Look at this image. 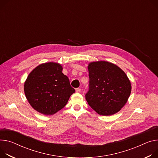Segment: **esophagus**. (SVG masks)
I'll return each mask as SVG.
<instances>
[{
  "instance_id": "obj_1",
  "label": "esophagus",
  "mask_w": 158,
  "mask_h": 158,
  "mask_svg": "<svg viewBox=\"0 0 158 158\" xmlns=\"http://www.w3.org/2000/svg\"><path fill=\"white\" fill-rule=\"evenodd\" d=\"M81 88H76V91L77 93L81 92Z\"/></svg>"
}]
</instances>
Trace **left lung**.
I'll use <instances>...</instances> for the list:
<instances>
[{
	"mask_svg": "<svg viewBox=\"0 0 158 158\" xmlns=\"http://www.w3.org/2000/svg\"><path fill=\"white\" fill-rule=\"evenodd\" d=\"M89 89L85 99L102 115H111L125 105L131 93V84L116 65L99 61L89 64Z\"/></svg>",
	"mask_w": 158,
	"mask_h": 158,
	"instance_id": "8db88e82",
	"label": "left lung"
}]
</instances>
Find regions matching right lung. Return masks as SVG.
Segmentation results:
<instances>
[{"mask_svg":"<svg viewBox=\"0 0 158 158\" xmlns=\"http://www.w3.org/2000/svg\"><path fill=\"white\" fill-rule=\"evenodd\" d=\"M24 89L31 106L44 114H53L62 109L76 91L62 73V67L53 62L41 64L33 70Z\"/></svg>","mask_w":158,"mask_h":158,"instance_id":"1","label":"right lung"}]
</instances>
